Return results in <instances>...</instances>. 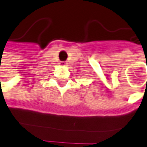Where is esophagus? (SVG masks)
Returning <instances> with one entry per match:
<instances>
[{
	"instance_id": "1",
	"label": "esophagus",
	"mask_w": 147,
	"mask_h": 147,
	"mask_svg": "<svg viewBox=\"0 0 147 147\" xmlns=\"http://www.w3.org/2000/svg\"><path fill=\"white\" fill-rule=\"evenodd\" d=\"M59 65H61V66H65V65H67V62H65V61H60V62H59Z\"/></svg>"
}]
</instances>
